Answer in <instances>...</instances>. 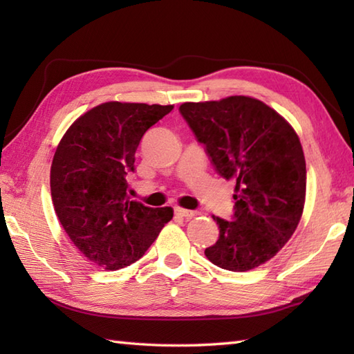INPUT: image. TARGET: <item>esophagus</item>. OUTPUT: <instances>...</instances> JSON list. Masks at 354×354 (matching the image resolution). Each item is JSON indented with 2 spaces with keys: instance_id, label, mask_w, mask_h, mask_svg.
Returning <instances> with one entry per match:
<instances>
[{
  "instance_id": "1",
  "label": "esophagus",
  "mask_w": 354,
  "mask_h": 354,
  "mask_svg": "<svg viewBox=\"0 0 354 354\" xmlns=\"http://www.w3.org/2000/svg\"><path fill=\"white\" fill-rule=\"evenodd\" d=\"M175 214L179 217H185V219H192V217L198 216V212H192V209H184V208H175Z\"/></svg>"
}]
</instances>
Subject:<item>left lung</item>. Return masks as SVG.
I'll return each mask as SVG.
<instances>
[{
    "mask_svg": "<svg viewBox=\"0 0 354 354\" xmlns=\"http://www.w3.org/2000/svg\"><path fill=\"white\" fill-rule=\"evenodd\" d=\"M179 112L216 171L236 183L234 213L231 221L213 216L219 239L207 259L232 272L263 265L288 243L303 214L306 160L297 132L246 95L183 103Z\"/></svg>",
    "mask_w": 354,
    "mask_h": 354,
    "instance_id": "left-lung-1",
    "label": "left lung"
}]
</instances>
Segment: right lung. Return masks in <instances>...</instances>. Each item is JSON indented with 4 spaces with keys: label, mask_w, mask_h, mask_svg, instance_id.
Wrapping results in <instances>:
<instances>
[{
    "label": "right lung",
    "mask_w": 354,
    "mask_h": 354,
    "mask_svg": "<svg viewBox=\"0 0 354 354\" xmlns=\"http://www.w3.org/2000/svg\"><path fill=\"white\" fill-rule=\"evenodd\" d=\"M171 104L108 102L88 111L65 132L53 158L51 199L74 246L106 270L141 259L173 217L127 198L126 176L149 127Z\"/></svg>",
    "instance_id": "add662e5"
}]
</instances>
